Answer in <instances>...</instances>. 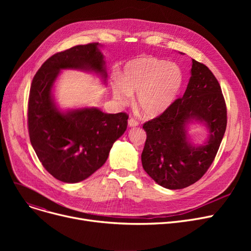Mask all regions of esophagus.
<instances>
[{
	"label": "esophagus",
	"mask_w": 251,
	"mask_h": 251,
	"mask_svg": "<svg viewBox=\"0 0 251 251\" xmlns=\"http://www.w3.org/2000/svg\"><path fill=\"white\" fill-rule=\"evenodd\" d=\"M138 125H139L138 121H136L135 119H133V118H130L128 120V126L129 127H135V126H138Z\"/></svg>",
	"instance_id": "obj_1"
}]
</instances>
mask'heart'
<instances>
[{"instance_id":"b5f03b06","label":"heart","mask_w":251,"mask_h":251,"mask_svg":"<svg viewBox=\"0 0 251 251\" xmlns=\"http://www.w3.org/2000/svg\"><path fill=\"white\" fill-rule=\"evenodd\" d=\"M184 83L178 65L155 58H139L123 68L122 80L112 83L113 96L120 104H127L136 94V104L142 114L154 118L165 113L177 99Z\"/></svg>"}]
</instances>
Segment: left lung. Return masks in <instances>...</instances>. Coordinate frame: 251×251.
<instances>
[{"label": "left lung", "mask_w": 251, "mask_h": 251, "mask_svg": "<svg viewBox=\"0 0 251 251\" xmlns=\"http://www.w3.org/2000/svg\"><path fill=\"white\" fill-rule=\"evenodd\" d=\"M193 120L209 129V139L202 146H193L188 140L186 127ZM142 127L147 140L141 163L151 179L173 190L199 181L214 162L227 127L225 99L212 71L192 59L191 77L183 97Z\"/></svg>", "instance_id": "8db88e82"}]
</instances>
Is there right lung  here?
Returning <instances> with one entry per match:
<instances>
[{
	"label": "right lung",
	"instance_id": "1",
	"mask_svg": "<svg viewBox=\"0 0 251 251\" xmlns=\"http://www.w3.org/2000/svg\"><path fill=\"white\" fill-rule=\"evenodd\" d=\"M99 43L80 45L49 58L32 79L27 123L31 146L44 168L56 179L77 183L107 161L114 142L127 128L126 113L107 114L97 108L61 112L51 96L63 69L96 72L107 79Z\"/></svg>",
	"mask_w": 251,
	"mask_h": 251
}]
</instances>
